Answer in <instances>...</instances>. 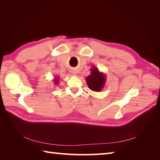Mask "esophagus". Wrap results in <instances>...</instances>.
Returning <instances> with one entry per match:
<instances>
[{"label": "esophagus", "instance_id": "obj_1", "mask_svg": "<svg viewBox=\"0 0 160 160\" xmlns=\"http://www.w3.org/2000/svg\"><path fill=\"white\" fill-rule=\"evenodd\" d=\"M72 73L73 74V75H76V73H77V72L76 71H73V72H72Z\"/></svg>", "mask_w": 160, "mask_h": 160}]
</instances>
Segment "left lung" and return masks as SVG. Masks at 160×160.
Masks as SVG:
<instances>
[{
	"label": "left lung",
	"instance_id": "left-lung-1",
	"mask_svg": "<svg viewBox=\"0 0 160 160\" xmlns=\"http://www.w3.org/2000/svg\"><path fill=\"white\" fill-rule=\"evenodd\" d=\"M87 83L91 90L93 91H100L106 82V76L101 73L96 67L91 69V74L87 76Z\"/></svg>",
	"mask_w": 160,
	"mask_h": 160
}]
</instances>
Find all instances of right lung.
Instances as JSON below:
<instances>
[{"label": "right lung", "mask_w": 160, "mask_h": 160, "mask_svg": "<svg viewBox=\"0 0 160 160\" xmlns=\"http://www.w3.org/2000/svg\"><path fill=\"white\" fill-rule=\"evenodd\" d=\"M58 80H59L58 78H55V80H54V82H55L56 84H58Z\"/></svg>", "instance_id": "add662e5"}]
</instances>
